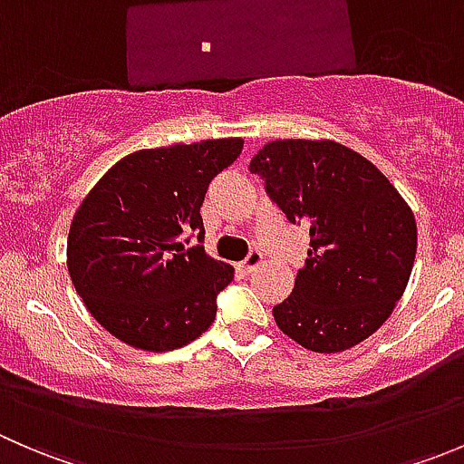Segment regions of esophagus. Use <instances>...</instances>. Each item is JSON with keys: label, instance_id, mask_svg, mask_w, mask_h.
<instances>
[{"label": "esophagus", "instance_id": "34e87169", "mask_svg": "<svg viewBox=\"0 0 464 464\" xmlns=\"http://www.w3.org/2000/svg\"><path fill=\"white\" fill-rule=\"evenodd\" d=\"M262 265V254L260 251H251L249 256H246V260L245 262H240V269L245 271V274H249V271H254L256 266H260Z\"/></svg>", "mask_w": 464, "mask_h": 464}]
</instances>
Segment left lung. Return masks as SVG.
<instances>
[{"instance_id":"obj_1","label":"left lung","mask_w":464,"mask_h":464,"mask_svg":"<svg viewBox=\"0 0 464 464\" xmlns=\"http://www.w3.org/2000/svg\"><path fill=\"white\" fill-rule=\"evenodd\" d=\"M310 249L274 321L312 353H343L377 332L409 285L418 224L375 163L332 139H276L251 159Z\"/></svg>"}]
</instances>
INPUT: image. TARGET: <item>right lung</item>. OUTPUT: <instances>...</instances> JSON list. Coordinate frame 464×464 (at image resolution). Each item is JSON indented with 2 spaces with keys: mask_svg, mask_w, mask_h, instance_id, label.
I'll use <instances>...</instances> for the list:
<instances>
[{
  "mask_svg": "<svg viewBox=\"0 0 464 464\" xmlns=\"http://www.w3.org/2000/svg\"><path fill=\"white\" fill-rule=\"evenodd\" d=\"M240 137L148 148L116 161L78 206L67 269L89 314L125 345L166 353L215 321L233 266L184 236L204 233L210 179L242 152Z\"/></svg>",
  "mask_w": 464,
  "mask_h": 464,
  "instance_id": "add662e5",
  "label": "right lung"
}]
</instances>
